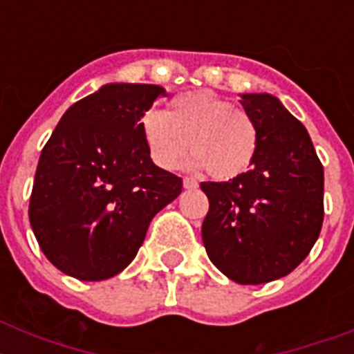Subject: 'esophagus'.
Returning a JSON list of instances; mask_svg holds the SVG:
<instances>
[{
  "mask_svg": "<svg viewBox=\"0 0 354 354\" xmlns=\"http://www.w3.org/2000/svg\"><path fill=\"white\" fill-rule=\"evenodd\" d=\"M183 187L185 189H196L198 187V182L194 178H183Z\"/></svg>",
  "mask_w": 354,
  "mask_h": 354,
  "instance_id": "esophagus-1",
  "label": "esophagus"
}]
</instances>
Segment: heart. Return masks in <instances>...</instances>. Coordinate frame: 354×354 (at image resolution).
<instances>
[{"label": "heart", "mask_w": 354, "mask_h": 354, "mask_svg": "<svg viewBox=\"0 0 354 354\" xmlns=\"http://www.w3.org/2000/svg\"><path fill=\"white\" fill-rule=\"evenodd\" d=\"M139 128L152 161L167 171L180 163L189 147L194 152L191 167L207 169L218 180L241 176L257 156L255 121L209 90L174 97L169 112L147 110Z\"/></svg>", "instance_id": "obj_1"}]
</instances>
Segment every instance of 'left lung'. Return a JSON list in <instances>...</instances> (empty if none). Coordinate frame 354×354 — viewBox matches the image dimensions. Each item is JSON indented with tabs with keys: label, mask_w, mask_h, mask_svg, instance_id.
Returning a JSON list of instances; mask_svg holds the SVG:
<instances>
[{
	"label": "left lung",
	"mask_w": 354,
	"mask_h": 354,
	"mask_svg": "<svg viewBox=\"0 0 354 354\" xmlns=\"http://www.w3.org/2000/svg\"><path fill=\"white\" fill-rule=\"evenodd\" d=\"M259 132L252 169L204 182L202 241L211 263L241 285L285 277L307 257L324 224V167L307 128L270 93H242Z\"/></svg>",
	"instance_id": "1"
}]
</instances>
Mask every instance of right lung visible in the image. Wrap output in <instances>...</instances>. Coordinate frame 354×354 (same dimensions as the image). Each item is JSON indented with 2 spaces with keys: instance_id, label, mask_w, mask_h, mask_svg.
<instances>
[{
  "instance_id": "right-lung-1",
  "label": "right lung",
  "mask_w": 354,
  "mask_h": 354,
  "mask_svg": "<svg viewBox=\"0 0 354 354\" xmlns=\"http://www.w3.org/2000/svg\"><path fill=\"white\" fill-rule=\"evenodd\" d=\"M165 93L156 84L101 86L66 110L41 150L29 221L44 255L66 275H118L156 213L182 193V178L154 165L139 128Z\"/></svg>"
}]
</instances>
